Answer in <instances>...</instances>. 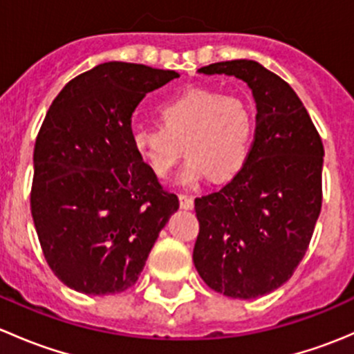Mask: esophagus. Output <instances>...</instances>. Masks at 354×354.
<instances>
[{"instance_id": "esophagus-1", "label": "esophagus", "mask_w": 354, "mask_h": 354, "mask_svg": "<svg viewBox=\"0 0 354 354\" xmlns=\"http://www.w3.org/2000/svg\"><path fill=\"white\" fill-rule=\"evenodd\" d=\"M180 207L185 210L194 209V198L188 197V195H180Z\"/></svg>"}]
</instances>
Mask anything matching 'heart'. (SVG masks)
Listing matches in <instances>:
<instances>
[{
	"label": "heart",
	"mask_w": 354,
	"mask_h": 354,
	"mask_svg": "<svg viewBox=\"0 0 354 354\" xmlns=\"http://www.w3.org/2000/svg\"><path fill=\"white\" fill-rule=\"evenodd\" d=\"M160 128H138L131 147L145 167L167 176L181 157L178 176L185 188L209 178H234L248 162L253 145V114L241 97L214 88H188L159 108Z\"/></svg>",
	"instance_id": "heart-1"
}]
</instances>
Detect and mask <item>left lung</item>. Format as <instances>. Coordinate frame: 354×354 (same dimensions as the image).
I'll return each mask as SVG.
<instances>
[{
    "mask_svg": "<svg viewBox=\"0 0 354 354\" xmlns=\"http://www.w3.org/2000/svg\"><path fill=\"white\" fill-rule=\"evenodd\" d=\"M198 73L243 80L257 127L243 169L195 198V269L224 296L259 298L283 286L305 257L322 209L324 145L296 92L260 63H212Z\"/></svg>",
    "mask_w": 354,
    "mask_h": 354,
    "instance_id": "1",
    "label": "left lung"
}]
</instances>
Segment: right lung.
<instances>
[{"mask_svg": "<svg viewBox=\"0 0 354 354\" xmlns=\"http://www.w3.org/2000/svg\"><path fill=\"white\" fill-rule=\"evenodd\" d=\"M180 77L109 62L68 82L34 147L30 209L42 252L68 288L114 295L137 283L160 230L180 209L131 147V114Z\"/></svg>", "mask_w": 354, "mask_h": 354, "instance_id": "right-lung-1", "label": "right lung"}]
</instances>
